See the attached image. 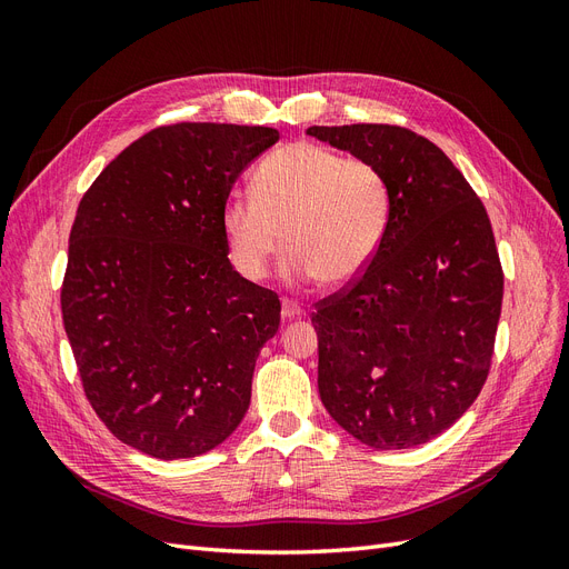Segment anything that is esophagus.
<instances>
[{"mask_svg": "<svg viewBox=\"0 0 569 569\" xmlns=\"http://www.w3.org/2000/svg\"><path fill=\"white\" fill-rule=\"evenodd\" d=\"M303 308L297 306L295 301H282V320H297V318H303Z\"/></svg>", "mask_w": 569, "mask_h": 569, "instance_id": "34e87169", "label": "esophagus"}]
</instances>
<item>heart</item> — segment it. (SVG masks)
Returning <instances> with one entry per match:
<instances>
[{
  "label": "heart",
  "mask_w": 569,
  "mask_h": 569,
  "mask_svg": "<svg viewBox=\"0 0 569 569\" xmlns=\"http://www.w3.org/2000/svg\"><path fill=\"white\" fill-rule=\"evenodd\" d=\"M389 213V187L375 163L295 142L256 168L253 192L228 194L220 222L244 278H263L282 232L289 284L318 278L325 287H343L380 251Z\"/></svg>",
  "instance_id": "1"
}]
</instances>
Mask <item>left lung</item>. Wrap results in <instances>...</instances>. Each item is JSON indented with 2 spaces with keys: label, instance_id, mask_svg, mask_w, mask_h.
<instances>
[{
  "label": "left lung",
  "instance_id": "obj_1",
  "mask_svg": "<svg viewBox=\"0 0 569 569\" xmlns=\"http://www.w3.org/2000/svg\"><path fill=\"white\" fill-rule=\"evenodd\" d=\"M306 132L375 163L391 197L380 251L311 318L322 406L370 449H412L460 420L487 382L503 301L487 209L451 159L406 128Z\"/></svg>",
  "mask_w": 569,
  "mask_h": 569
}]
</instances>
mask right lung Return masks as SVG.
<instances>
[{"instance_id":"add662e5","label":"right lung","mask_w":569,"mask_h":569,"mask_svg":"<svg viewBox=\"0 0 569 569\" xmlns=\"http://www.w3.org/2000/svg\"><path fill=\"white\" fill-rule=\"evenodd\" d=\"M278 140L261 126L157 128L120 151L78 206L66 335L101 422L151 458L209 453L249 410L280 299L232 268L220 213Z\"/></svg>"}]
</instances>
